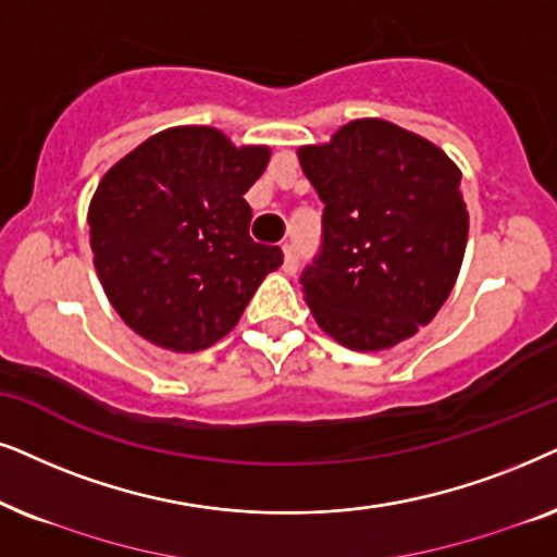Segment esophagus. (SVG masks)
Returning a JSON list of instances; mask_svg holds the SVG:
<instances>
[{
  "label": "esophagus",
  "instance_id": "obj_1",
  "mask_svg": "<svg viewBox=\"0 0 557 557\" xmlns=\"http://www.w3.org/2000/svg\"><path fill=\"white\" fill-rule=\"evenodd\" d=\"M283 251H285L283 270H285L287 274H295V272H298V247H295V244H285Z\"/></svg>",
  "mask_w": 557,
  "mask_h": 557
}]
</instances>
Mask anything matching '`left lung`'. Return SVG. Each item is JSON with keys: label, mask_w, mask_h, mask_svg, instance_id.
I'll use <instances>...</instances> for the list:
<instances>
[{"label": "left lung", "mask_w": 557, "mask_h": 557, "mask_svg": "<svg viewBox=\"0 0 557 557\" xmlns=\"http://www.w3.org/2000/svg\"><path fill=\"white\" fill-rule=\"evenodd\" d=\"M323 201L321 251L300 285L315 323L354 351H382L438 313L461 270L469 211L441 147L384 119H356L298 150Z\"/></svg>", "instance_id": "1"}]
</instances>
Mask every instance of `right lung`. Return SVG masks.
<instances>
[{
  "label": "right lung",
  "mask_w": 557,
  "mask_h": 557,
  "mask_svg": "<svg viewBox=\"0 0 557 557\" xmlns=\"http://www.w3.org/2000/svg\"><path fill=\"white\" fill-rule=\"evenodd\" d=\"M270 147L213 127L158 132L122 158L88 206L94 267L122 321L154 346L201 351L224 338L283 249L249 236L244 201Z\"/></svg>",
  "instance_id": "add662e5"
}]
</instances>
